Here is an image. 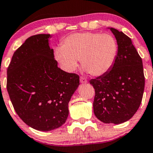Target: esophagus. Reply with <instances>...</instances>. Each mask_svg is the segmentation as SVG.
I'll return each mask as SVG.
<instances>
[{
  "label": "esophagus",
  "instance_id": "34e87169",
  "mask_svg": "<svg viewBox=\"0 0 153 153\" xmlns=\"http://www.w3.org/2000/svg\"><path fill=\"white\" fill-rule=\"evenodd\" d=\"M80 82L82 83V84H86V83H87V80H86L85 78L81 77V78H80Z\"/></svg>",
  "mask_w": 153,
  "mask_h": 153
}]
</instances>
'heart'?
<instances>
[{"mask_svg": "<svg viewBox=\"0 0 153 153\" xmlns=\"http://www.w3.org/2000/svg\"><path fill=\"white\" fill-rule=\"evenodd\" d=\"M117 53L118 44L112 35L87 32L67 36L62 47L55 49V58L66 72H73L80 59L84 71L100 76L111 69Z\"/></svg>", "mask_w": 153, "mask_h": 153, "instance_id": "b5f03b06", "label": "heart"}]
</instances>
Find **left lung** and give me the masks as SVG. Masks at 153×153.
<instances>
[{
  "label": "left lung",
  "instance_id": "obj_1",
  "mask_svg": "<svg viewBox=\"0 0 153 153\" xmlns=\"http://www.w3.org/2000/svg\"><path fill=\"white\" fill-rule=\"evenodd\" d=\"M118 44V53L111 69L91 79L95 89L94 114L105 124H119L130 119L141 105L145 78L142 59L124 32L109 28Z\"/></svg>",
  "mask_w": 153,
  "mask_h": 153
}]
</instances>
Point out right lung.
<instances>
[{"mask_svg":"<svg viewBox=\"0 0 153 153\" xmlns=\"http://www.w3.org/2000/svg\"><path fill=\"white\" fill-rule=\"evenodd\" d=\"M49 34L29 37L13 54L7 69V88L15 112L40 131L62 126L68 104L79 86V76L58 67Z\"/></svg>","mask_w":153,"mask_h":153,"instance_id":"add662e5","label":"right lung"}]
</instances>
